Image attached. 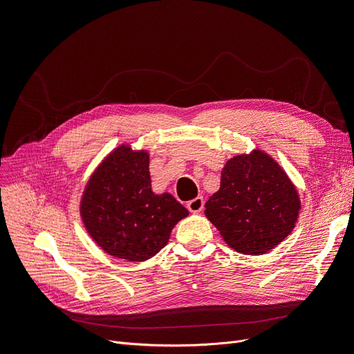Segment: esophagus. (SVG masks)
<instances>
[{"label":"esophagus","instance_id":"obj_1","mask_svg":"<svg viewBox=\"0 0 354 354\" xmlns=\"http://www.w3.org/2000/svg\"><path fill=\"white\" fill-rule=\"evenodd\" d=\"M187 209H189L190 212H194V214L201 212V211L203 209V198L198 196V198H195V199L189 201V202H187Z\"/></svg>","mask_w":354,"mask_h":354}]
</instances>
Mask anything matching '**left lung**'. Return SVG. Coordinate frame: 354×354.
<instances>
[{
    "label": "left lung",
    "mask_w": 354,
    "mask_h": 354,
    "mask_svg": "<svg viewBox=\"0 0 354 354\" xmlns=\"http://www.w3.org/2000/svg\"><path fill=\"white\" fill-rule=\"evenodd\" d=\"M301 202L283 168L260 149L230 158L205 216L232 250L261 255L295 227Z\"/></svg>",
    "instance_id": "8db88e82"
}]
</instances>
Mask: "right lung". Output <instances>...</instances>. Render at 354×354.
<instances>
[{"label": "right lung", "instance_id": "1", "mask_svg": "<svg viewBox=\"0 0 354 354\" xmlns=\"http://www.w3.org/2000/svg\"><path fill=\"white\" fill-rule=\"evenodd\" d=\"M80 214L85 230L106 254L146 261L168 243L171 230L189 211L167 192L153 194L149 152L124 143L90 176Z\"/></svg>", "mask_w": 354, "mask_h": 354}]
</instances>
